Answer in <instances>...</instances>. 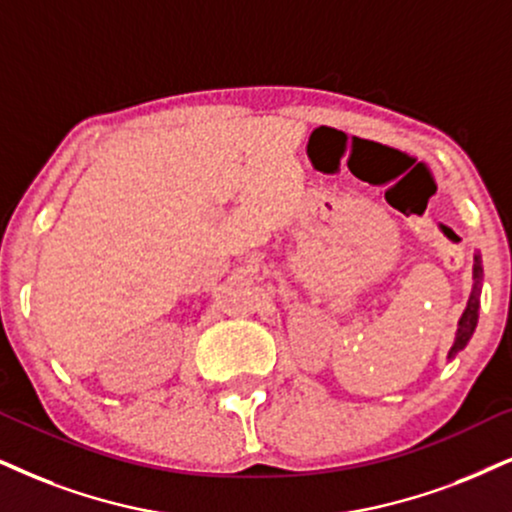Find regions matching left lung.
Listing matches in <instances>:
<instances>
[{
	"label": "left lung",
	"instance_id": "left-lung-1",
	"mask_svg": "<svg viewBox=\"0 0 512 512\" xmlns=\"http://www.w3.org/2000/svg\"><path fill=\"white\" fill-rule=\"evenodd\" d=\"M480 293H482V257L480 252H475V264H472V293L468 297V307L463 309L461 319H458V331L454 338V345H451L446 359H454L461 349L468 345L472 333L477 328V319H480Z\"/></svg>",
	"mask_w": 512,
	"mask_h": 512
}]
</instances>
